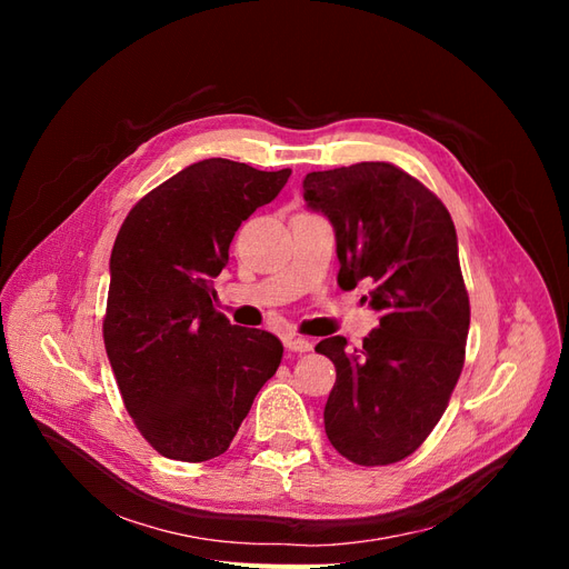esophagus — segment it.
<instances>
[{"mask_svg":"<svg viewBox=\"0 0 569 569\" xmlns=\"http://www.w3.org/2000/svg\"><path fill=\"white\" fill-rule=\"evenodd\" d=\"M284 347H287L289 351H295V353H306V351L313 349V341L306 339V337L289 335V337L284 339Z\"/></svg>","mask_w":569,"mask_h":569,"instance_id":"34e87169","label":"esophagus"}]
</instances>
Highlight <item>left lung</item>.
<instances>
[{"label": "left lung", "mask_w": 569, "mask_h": 569, "mask_svg": "<svg viewBox=\"0 0 569 569\" xmlns=\"http://www.w3.org/2000/svg\"><path fill=\"white\" fill-rule=\"evenodd\" d=\"M303 199L335 226L341 289L372 282L380 327L363 349L322 339L337 368L325 432L356 465H391L416 453L441 420L465 363L470 299L458 237L441 199L385 161L318 170Z\"/></svg>", "instance_id": "8db88e82"}]
</instances>
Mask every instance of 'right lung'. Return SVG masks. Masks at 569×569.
<instances>
[{"label":"right lung","mask_w":569,"mask_h":569,"mask_svg":"<svg viewBox=\"0 0 569 569\" xmlns=\"http://www.w3.org/2000/svg\"><path fill=\"white\" fill-rule=\"evenodd\" d=\"M289 176L206 159L151 189L118 230L104 347L134 427L170 460L226 453L280 368L278 337L216 311L213 278L242 220Z\"/></svg>","instance_id":"obj_1"}]
</instances>
